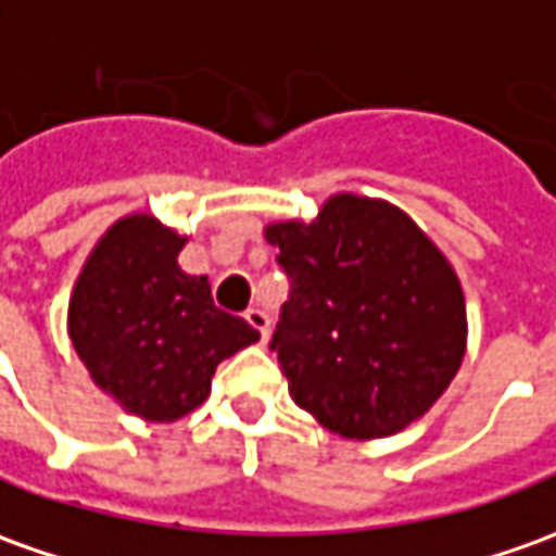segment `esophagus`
Returning a JSON list of instances; mask_svg holds the SVG:
<instances>
[{
  "instance_id": "1",
  "label": "esophagus",
  "mask_w": 556,
  "mask_h": 556,
  "mask_svg": "<svg viewBox=\"0 0 556 556\" xmlns=\"http://www.w3.org/2000/svg\"><path fill=\"white\" fill-rule=\"evenodd\" d=\"M244 320H248V324H251V327L260 332V339H263V342L269 339L271 320H269V315L263 312V308H248V312H244Z\"/></svg>"
}]
</instances>
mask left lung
I'll use <instances>...</instances> for the list:
<instances>
[{
    "label": "left lung",
    "instance_id": "1",
    "mask_svg": "<svg viewBox=\"0 0 556 556\" xmlns=\"http://www.w3.org/2000/svg\"><path fill=\"white\" fill-rule=\"evenodd\" d=\"M263 232L290 278L271 351L293 402L344 439H384L427 415L469 332L460 278L430 236L357 193Z\"/></svg>",
    "mask_w": 556,
    "mask_h": 556
}]
</instances>
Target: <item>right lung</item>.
Instances as JSON below:
<instances>
[{
	"label": "right lung",
	"mask_w": 556,
	"mask_h": 556,
	"mask_svg": "<svg viewBox=\"0 0 556 556\" xmlns=\"http://www.w3.org/2000/svg\"><path fill=\"white\" fill-rule=\"evenodd\" d=\"M184 244L154 214H126L96 241L68 300V339L96 388L154 424L197 412L220 359L260 339L214 305L205 275L178 266Z\"/></svg>",
	"instance_id": "right-lung-1"
}]
</instances>
